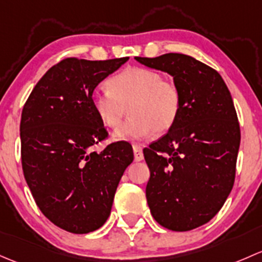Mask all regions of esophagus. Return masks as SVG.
Returning <instances> with one entry per match:
<instances>
[{"label": "esophagus", "mask_w": 262, "mask_h": 262, "mask_svg": "<svg viewBox=\"0 0 262 262\" xmlns=\"http://www.w3.org/2000/svg\"><path fill=\"white\" fill-rule=\"evenodd\" d=\"M132 149H134V156L135 161H141L144 159V152H142V147L140 145L134 144L132 145Z\"/></svg>", "instance_id": "34e87169"}]
</instances>
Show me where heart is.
<instances>
[{"label": "heart", "instance_id": "heart-1", "mask_svg": "<svg viewBox=\"0 0 262 262\" xmlns=\"http://www.w3.org/2000/svg\"><path fill=\"white\" fill-rule=\"evenodd\" d=\"M108 90H94L93 111L104 126L117 127L126 111L130 117L115 131L117 140H141L169 131L182 108V93L163 74L142 67H128L110 78Z\"/></svg>", "mask_w": 262, "mask_h": 262}]
</instances>
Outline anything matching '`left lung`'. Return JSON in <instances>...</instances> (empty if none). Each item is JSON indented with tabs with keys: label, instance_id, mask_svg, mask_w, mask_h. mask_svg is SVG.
<instances>
[{
	"label": "left lung",
	"instance_id": "8db88e82",
	"mask_svg": "<svg viewBox=\"0 0 262 262\" xmlns=\"http://www.w3.org/2000/svg\"><path fill=\"white\" fill-rule=\"evenodd\" d=\"M135 59L169 73L182 93L175 125L144 149L147 204L163 227L194 230L217 214L233 187L241 132L231 93L217 71L185 54Z\"/></svg>",
	"mask_w": 262,
	"mask_h": 262
}]
</instances>
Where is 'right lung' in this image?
<instances>
[{
  "mask_svg": "<svg viewBox=\"0 0 262 262\" xmlns=\"http://www.w3.org/2000/svg\"><path fill=\"white\" fill-rule=\"evenodd\" d=\"M127 60L64 59L42 75L23 108L24 177L40 211L61 230L88 233L102 227L134 160L126 141L92 151L108 136L93 111L92 92Z\"/></svg>",
  "mask_w": 262,
  "mask_h": 262,
  "instance_id": "1",
  "label": "right lung"
}]
</instances>
